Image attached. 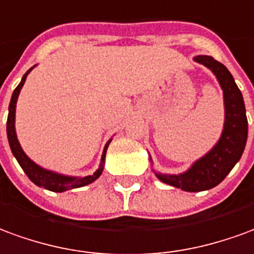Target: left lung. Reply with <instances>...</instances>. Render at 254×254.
<instances>
[{
  "label": "left lung",
  "instance_id": "8db88e82",
  "mask_svg": "<svg viewBox=\"0 0 254 254\" xmlns=\"http://www.w3.org/2000/svg\"><path fill=\"white\" fill-rule=\"evenodd\" d=\"M194 61L209 68L223 90L224 126L222 135L216 145L201 159L194 161L188 171L178 175L156 171L154 174L170 186L195 193L217 186L238 163L248 139V119L242 93L227 68L210 56H197Z\"/></svg>",
  "mask_w": 254,
  "mask_h": 254
}]
</instances>
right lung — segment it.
<instances>
[{"mask_svg": "<svg viewBox=\"0 0 254 254\" xmlns=\"http://www.w3.org/2000/svg\"><path fill=\"white\" fill-rule=\"evenodd\" d=\"M34 68V66H32ZM32 68H30L21 78V82L19 86L16 87L12 98H10V104H9V113H8V122H6V134H8V141L10 150L13 153V156L17 160V163L20 164L23 171L26 172V175L30 178V181L32 183H35L39 188H44L50 191H56V193H63L66 190H71V189H78L83 188L86 185L93 183L95 179H98L100 175L104 171V165H105V154H107V149L109 146V143L112 139H109L107 142V145L104 147V152H102L101 163L98 170L95 171L93 175L87 176H68V175H61L53 171L45 170L41 165H38L37 163H34L28 156H27L24 150L21 149L17 135H16V128H15V118H16V102H17V97L20 94V90L23 87V84L26 82L27 75L31 72Z\"/></svg>", "mask_w": 254, "mask_h": 254, "instance_id": "add662e5", "label": "right lung"}]
</instances>
